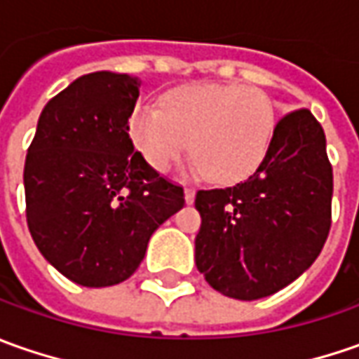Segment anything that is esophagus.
<instances>
[{
    "label": "esophagus",
    "mask_w": 359,
    "mask_h": 359,
    "mask_svg": "<svg viewBox=\"0 0 359 359\" xmlns=\"http://www.w3.org/2000/svg\"><path fill=\"white\" fill-rule=\"evenodd\" d=\"M184 201L189 204L194 201V189H184Z\"/></svg>",
    "instance_id": "34e87169"
}]
</instances>
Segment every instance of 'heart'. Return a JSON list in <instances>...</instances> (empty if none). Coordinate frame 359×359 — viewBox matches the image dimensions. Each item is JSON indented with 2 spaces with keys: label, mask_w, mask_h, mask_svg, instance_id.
I'll return each mask as SVG.
<instances>
[{
  "label": "heart",
  "mask_w": 359,
  "mask_h": 359,
  "mask_svg": "<svg viewBox=\"0 0 359 359\" xmlns=\"http://www.w3.org/2000/svg\"><path fill=\"white\" fill-rule=\"evenodd\" d=\"M133 142L151 167L165 172L191 149L192 170L234 182L264 161L274 133V107L241 85L180 87L163 109L139 105L129 118Z\"/></svg>",
  "instance_id": "obj_1"
}]
</instances>
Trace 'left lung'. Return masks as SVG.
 <instances>
[{"mask_svg": "<svg viewBox=\"0 0 359 359\" xmlns=\"http://www.w3.org/2000/svg\"><path fill=\"white\" fill-rule=\"evenodd\" d=\"M334 177L326 135L308 109L280 118L264 161L229 189L198 191L194 260L236 300L282 290L314 264L332 224Z\"/></svg>", "mask_w": 359, "mask_h": 359, "instance_id": "8db88e82", "label": "left lung"}]
</instances>
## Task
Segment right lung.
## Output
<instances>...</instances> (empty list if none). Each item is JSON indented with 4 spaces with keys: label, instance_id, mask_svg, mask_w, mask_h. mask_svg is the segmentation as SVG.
I'll use <instances>...</instances> for the list:
<instances>
[{
    "label": "right lung",
    "instance_id": "right-lung-1",
    "mask_svg": "<svg viewBox=\"0 0 359 359\" xmlns=\"http://www.w3.org/2000/svg\"><path fill=\"white\" fill-rule=\"evenodd\" d=\"M141 81L97 71L55 95L37 121L25 168L32 238L75 284L105 288L133 276L147 244L184 204L129 137Z\"/></svg>",
    "mask_w": 359,
    "mask_h": 359
}]
</instances>
